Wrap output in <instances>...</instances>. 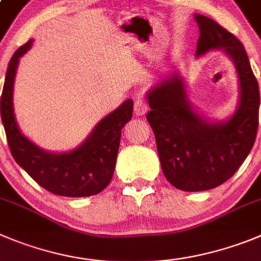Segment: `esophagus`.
Here are the masks:
<instances>
[{
	"label": "esophagus",
	"mask_w": 261,
	"mask_h": 261,
	"mask_svg": "<svg viewBox=\"0 0 261 261\" xmlns=\"http://www.w3.org/2000/svg\"><path fill=\"white\" fill-rule=\"evenodd\" d=\"M148 112V104L143 97H138L134 103V113L135 116H143Z\"/></svg>",
	"instance_id": "obj_1"
}]
</instances>
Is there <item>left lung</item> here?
<instances>
[{
    "mask_svg": "<svg viewBox=\"0 0 261 261\" xmlns=\"http://www.w3.org/2000/svg\"><path fill=\"white\" fill-rule=\"evenodd\" d=\"M194 20L199 29L196 57L223 51L234 64L240 94L232 116L218 121L197 111L179 72L147 91V119L161 167L172 186L184 192L208 191L232 177L251 150L259 125V85L243 45L213 19L196 14Z\"/></svg>",
    "mask_w": 261,
    "mask_h": 261,
    "instance_id": "1",
    "label": "left lung"
}]
</instances>
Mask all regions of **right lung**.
I'll return each instance as SVG.
<instances>
[{"label": "right lung", "instance_id": "add662e5", "mask_svg": "<svg viewBox=\"0 0 261 261\" xmlns=\"http://www.w3.org/2000/svg\"><path fill=\"white\" fill-rule=\"evenodd\" d=\"M32 43L33 40H29L20 46L10 60L1 95V119L11 154L32 179L51 193L63 197L100 193L113 176L121 130L133 117V99L101 118L74 149L55 153L38 147L19 128L13 101L19 60Z\"/></svg>", "mask_w": 261, "mask_h": 261}]
</instances>
